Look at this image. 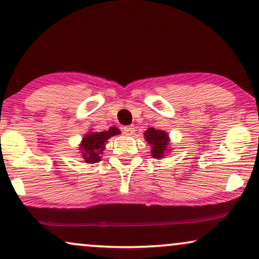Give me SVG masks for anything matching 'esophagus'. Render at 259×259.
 <instances>
[{"mask_svg":"<svg viewBox=\"0 0 259 259\" xmlns=\"http://www.w3.org/2000/svg\"><path fill=\"white\" fill-rule=\"evenodd\" d=\"M122 131H123V134H125V136H127V137L133 136L134 132H136V130H134V126H125V127H123Z\"/></svg>","mask_w":259,"mask_h":259,"instance_id":"34e87169","label":"esophagus"}]
</instances>
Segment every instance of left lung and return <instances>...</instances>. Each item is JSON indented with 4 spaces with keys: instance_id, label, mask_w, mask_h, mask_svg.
Instances as JSON below:
<instances>
[{
    "instance_id": "left-lung-1",
    "label": "left lung",
    "mask_w": 259,
    "mask_h": 259,
    "mask_svg": "<svg viewBox=\"0 0 259 259\" xmlns=\"http://www.w3.org/2000/svg\"><path fill=\"white\" fill-rule=\"evenodd\" d=\"M145 140L151 145V154L152 157L155 159H161L165 157L166 152H167L168 147L167 145L169 143L168 134L164 132V131L155 130V128H148L146 132L144 133Z\"/></svg>"
}]
</instances>
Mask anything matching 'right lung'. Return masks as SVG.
Listing matches in <instances>:
<instances>
[{"mask_svg": "<svg viewBox=\"0 0 259 259\" xmlns=\"http://www.w3.org/2000/svg\"><path fill=\"white\" fill-rule=\"evenodd\" d=\"M120 133L119 128L112 126L108 131L104 132H90L82 138L80 144L81 157L83 161L94 164V162L100 161L101 154L104 153L105 144L111 137L118 136Z\"/></svg>", "mask_w": 259, "mask_h": 259, "instance_id": "1", "label": "right lung"}]
</instances>
